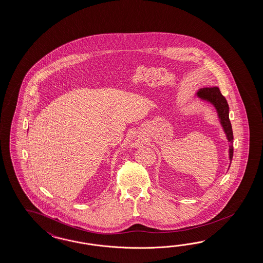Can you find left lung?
I'll use <instances>...</instances> for the list:
<instances>
[{
  "label": "left lung",
  "instance_id": "8db88e82",
  "mask_svg": "<svg viewBox=\"0 0 263 263\" xmlns=\"http://www.w3.org/2000/svg\"><path fill=\"white\" fill-rule=\"evenodd\" d=\"M196 96L202 101L211 103L217 110L219 122L226 135L227 141H229V160L231 163L233 159V153H234V147H233L234 136H233L232 125L229 120V105L227 103L226 99L222 96V94L220 93V90L218 89L217 86L200 88L197 92Z\"/></svg>",
  "mask_w": 263,
  "mask_h": 263
}]
</instances>
